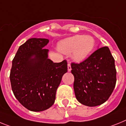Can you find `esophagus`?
Returning <instances> with one entry per match:
<instances>
[{
    "label": "esophagus",
    "instance_id": "obj_1",
    "mask_svg": "<svg viewBox=\"0 0 126 126\" xmlns=\"http://www.w3.org/2000/svg\"><path fill=\"white\" fill-rule=\"evenodd\" d=\"M71 70H72V68H71V64L70 62H68V72H70Z\"/></svg>",
    "mask_w": 126,
    "mask_h": 126
}]
</instances>
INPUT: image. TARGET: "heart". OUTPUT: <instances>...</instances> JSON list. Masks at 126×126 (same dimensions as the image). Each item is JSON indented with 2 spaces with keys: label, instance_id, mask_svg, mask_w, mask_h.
Returning <instances> with one entry per match:
<instances>
[{
  "label": "heart",
  "instance_id": "heart-1",
  "mask_svg": "<svg viewBox=\"0 0 126 126\" xmlns=\"http://www.w3.org/2000/svg\"><path fill=\"white\" fill-rule=\"evenodd\" d=\"M95 40L89 35H76L62 40L58 44L60 51L70 54L76 62H82L91 54L95 47Z\"/></svg>",
  "mask_w": 126,
  "mask_h": 126
}]
</instances>
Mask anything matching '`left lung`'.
<instances>
[{"label": "left lung", "mask_w": 126, "mask_h": 126, "mask_svg": "<svg viewBox=\"0 0 126 126\" xmlns=\"http://www.w3.org/2000/svg\"><path fill=\"white\" fill-rule=\"evenodd\" d=\"M77 99L88 107L108 100L116 84L115 60L109 48H99L80 63H71Z\"/></svg>", "instance_id": "8db88e82"}]
</instances>
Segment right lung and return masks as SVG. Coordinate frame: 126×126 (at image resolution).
Wrapping results in <instances>:
<instances>
[{"label": "right lung", "instance_id": "add662e5", "mask_svg": "<svg viewBox=\"0 0 126 126\" xmlns=\"http://www.w3.org/2000/svg\"><path fill=\"white\" fill-rule=\"evenodd\" d=\"M46 39H28L20 46L12 62L10 72L14 95L26 109L46 110L54 104L56 90L68 71L67 62L54 63L44 48Z\"/></svg>", "mask_w": 126, "mask_h": 126}]
</instances>
